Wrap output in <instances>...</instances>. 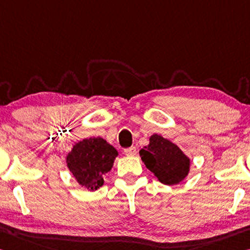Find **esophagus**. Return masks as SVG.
I'll return each instance as SVG.
<instances>
[{
    "instance_id": "obj_1",
    "label": "esophagus",
    "mask_w": 250,
    "mask_h": 250,
    "mask_svg": "<svg viewBox=\"0 0 250 250\" xmlns=\"http://www.w3.org/2000/svg\"><path fill=\"white\" fill-rule=\"evenodd\" d=\"M125 153L126 154V156H136L137 154L136 146H130V148L125 149Z\"/></svg>"
}]
</instances>
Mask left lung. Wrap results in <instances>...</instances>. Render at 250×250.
<instances>
[{"label": "left lung", "instance_id": "left-lung-1", "mask_svg": "<svg viewBox=\"0 0 250 250\" xmlns=\"http://www.w3.org/2000/svg\"><path fill=\"white\" fill-rule=\"evenodd\" d=\"M141 160L162 184H179L189 172L190 160L179 146L161 136L153 134L150 144L140 150Z\"/></svg>", "mask_w": 250, "mask_h": 250}]
</instances>
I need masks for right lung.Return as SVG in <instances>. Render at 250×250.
Listing matches in <instances>:
<instances>
[{
    "mask_svg": "<svg viewBox=\"0 0 250 250\" xmlns=\"http://www.w3.org/2000/svg\"><path fill=\"white\" fill-rule=\"evenodd\" d=\"M118 151L104 139L89 138L73 146L66 164L82 187L94 191L104 185V175L109 172Z\"/></svg>",
    "mask_w": 250,
    "mask_h": 250,
    "instance_id": "1",
    "label": "right lung"
}]
</instances>
